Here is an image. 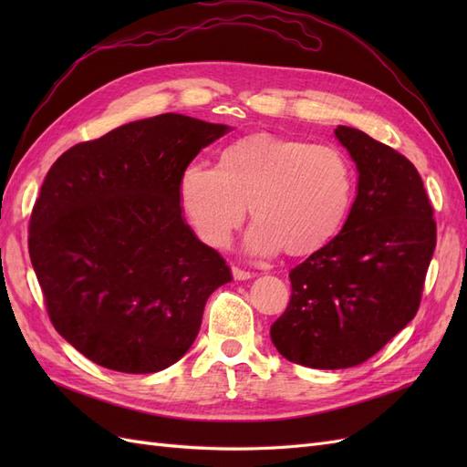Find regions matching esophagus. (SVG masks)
Segmentation results:
<instances>
[{"mask_svg": "<svg viewBox=\"0 0 467 467\" xmlns=\"http://www.w3.org/2000/svg\"><path fill=\"white\" fill-rule=\"evenodd\" d=\"M232 275L235 280H249L253 276L249 271H244V268H239V266H232Z\"/></svg>", "mask_w": 467, "mask_h": 467, "instance_id": "esophagus-1", "label": "esophagus"}]
</instances>
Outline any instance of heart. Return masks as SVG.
I'll return each mask as SVG.
<instances>
[{
  "label": "heart",
  "mask_w": 467,
  "mask_h": 467,
  "mask_svg": "<svg viewBox=\"0 0 467 467\" xmlns=\"http://www.w3.org/2000/svg\"><path fill=\"white\" fill-rule=\"evenodd\" d=\"M357 196V171L335 146L257 132L218 151L214 169L192 165L179 185L181 206L204 244L222 247L245 208L255 251L307 257L341 234Z\"/></svg>",
  "instance_id": "obj_1"
}]
</instances>
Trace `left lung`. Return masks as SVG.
<instances>
[{"label": "left lung", "mask_w": 467, "mask_h": 467, "mask_svg": "<svg viewBox=\"0 0 467 467\" xmlns=\"http://www.w3.org/2000/svg\"><path fill=\"white\" fill-rule=\"evenodd\" d=\"M358 169V192L329 245L290 271L288 307L271 338L290 362L319 370L362 364L417 314L436 222L415 165L350 126L335 130Z\"/></svg>", "instance_id": "obj_1"}]
</instances>
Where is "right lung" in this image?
<instances>
[{
	"label": "right lung",
	"mask_w": 467,
	"mask_h": 467,
	"mask_svg": "<svg viewBox=\"0 0 467 467\" xmlns=\"http://www.w3.org/2000/svg\"><path fill=\"white\" fill-rule=\"evenodd\" d=\"M228 126L167 112L76 144L54 161L29 223L47 312L109 370L151 374L199 335L208 296L232 280L181 216L179 185Z\"/></svg>",
	"instance_id": "right-lung-1"
}]
</instances>
